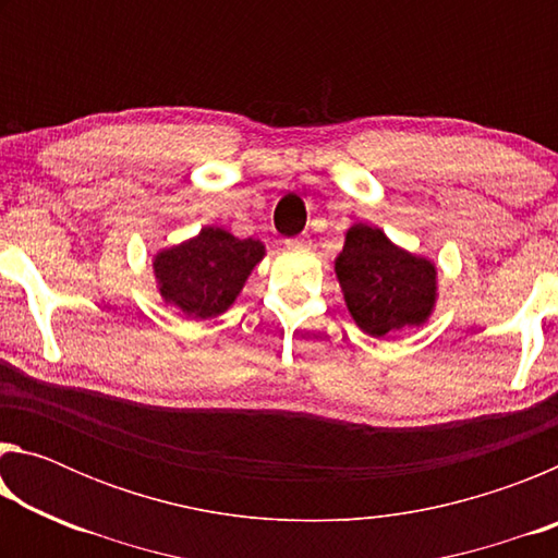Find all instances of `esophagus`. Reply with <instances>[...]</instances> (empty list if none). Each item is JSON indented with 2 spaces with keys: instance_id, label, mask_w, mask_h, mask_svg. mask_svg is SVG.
<instances>
[{
  "instance_id": "esophagus-1",
  "label": "esophagus",
  "mask_w": 558,
  "mask_h": 558,
  "mask_svg": "<svg viewBox=\"0 0 558 558\" xmlns=\"http://www.w3.org/2000/svg\"><path fill=\"white\" fill-rule=\"evenodd\" d=\"M307 235H300V239H290V241H286V245L288 248H292V251H300V248H307Z\"/></svg>"
}]
</instances>
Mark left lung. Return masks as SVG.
<instances>
[{"mask_svg":"<svg viewBox=\"0 0 558 558\" xmlns=\"http://www.w3.org/2000/svg\"><path fill=\"white\" fill-rule=\"evenodd\" d=\"M335 272L354 323L372 337L426 323L436 305V266L393 245L381 229L354 223Z\"/></svg>","mask_w":558,"mask_h":558,"instance_id":"obj_1","label":"left lung"}]
</instances>
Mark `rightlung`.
<instances>
[{
    "label": "right lung",
    "instance_id": "right-lung-1",
    "mask_svg": "<svg viewBox=\"0 0 558 558\" xmlns=\"http://www.w3.org/2000/svg\"><path fill=\"white\" fill-rule=\"evenodd\" d=\"M263 256L266 248L260 241H241L206 226L196 239L157 253L153 266L159 295L192 319L216 317L233 305Z\"/></svg>",
    "mask_w": 558,
    "mask_h": 558
}]
</instances>
